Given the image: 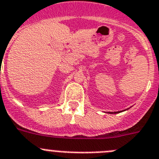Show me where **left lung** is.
Masks as SVG:
<instances>
[{"label": "left lung", "mask_w": 159, "mask_h": 159, "mask_svg": "<svg viewBox=\"0 0 159 159\" xmlns=\"http://www.w3.org/2000/svg\"><path fill=\"white\" fill-rule=\"evenodd\" d=\"M116 113H119V111H118V112H114V114H116ZM110 114H112V113L110 112Z\"/></svg>", "instance_id": "left-lung-1"}]
</instances>
